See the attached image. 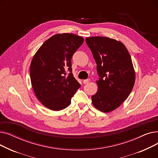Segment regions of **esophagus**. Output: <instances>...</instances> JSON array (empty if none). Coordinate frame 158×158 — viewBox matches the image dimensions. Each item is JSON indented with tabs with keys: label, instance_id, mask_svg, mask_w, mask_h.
<instances>
[{
	"label": "esophagus",
	"instance_id": "esophagus-1",
	"mask_svg": "<svg viewBox=\"0 0 158 158\" xmlns=\"http://www.w3.org/2000/svg\"><path fill=\"white\" fill-rule=\"evenodd\" d=\"M90 81V79H85V80H83V83L84 84H87V83H88V82Z\"/></svg>",
	"mask_w": 158,
	"mask_h": 158
}]
</instances>
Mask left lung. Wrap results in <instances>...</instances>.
I'll return each instance as SVG.
<instances>
[{"label": "left lung", "mask_w": 158, "mask_h": 158, "mask_svg": "<svg viewBox=\"0 0 158 158\" xmlns=\"http://www.w3.org/2000/svg\"><path fill=\"white\" fill-rule=\"evenodd\" d=\"M97 64V93L92 102L98 110L109 113L118 108L133 88L136 74L127 48L121 41L107 37L86 38Z\"/></svg>", "instance_id": "8db88e82"}]
</instances>
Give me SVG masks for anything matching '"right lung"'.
<instances>
[{"label": "right lung", "instance_id": "add662e5", "mask_svg": "<svg viewBox=\"0 0 158 158\" xmlns=\"http://www.w3.org/2000/svg\"><path fill=\"white\" fill-rule=\"evenodd\" d=\"M84 38L72 33L56 34L42 44L33 56L30 77L33 91L44 106L53 111L67 107L81 86L72 73L73 54ZM71 73L68 76L65 70Z\"/></svg>", "mask_w": 158, "mask_h": 158}]
</instances>
